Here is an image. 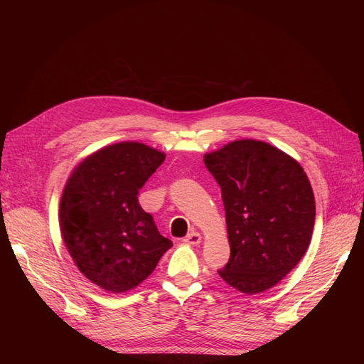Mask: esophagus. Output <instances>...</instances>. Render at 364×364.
Returning a JSON list of instances; mask_svg holds the SVG:
<instances>
[{"label":"esophagus","mask_w":364,"mask_h":364,"mask_svg":"<svg viewBox=\"0 0 364 364\" xmlns=\"http://www.w3.org/2000/svg\"><path fill=\"white\" fill-rule=\"evenodd\" d=\"M200 240H202L200 234L196 232V230H193V232H190L188 235H186V237L183 238V241H185L186 245H199Z\"/></svg>","instance_id":"34e87169"}]
</instances>
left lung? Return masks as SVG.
<instances>
[{"label": "left lung", "mask_w": 364, "mask_h": 364, "mask_svg": "<svg viewBox=\"0 0 364 364\" xmlns=\"http://www.w3.org/2000/svg\"><path fill=\"white\" fill-rule=\"evenodd\" d=\"M222 190L230 257L217 270L230 287L255 294L278 284L310 245L316 203L293 158L255 139H240L205 156Z\"/></svg>", "instance_id": "8db88e82"}]
</instances>
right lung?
Returning a JSON list of instances; mask_svg holds the SVG:
<instances>
[{
  "mask_svg": "<svg viewBox=\"0 0 364 364\" xmlns=\"http://www.w3.org/2000/svg\"><path fill=\"white\" fill-rule=\"evenodd\" d=\"M164 159L141 142H118L86 158L65 185L59 211L65 245L98 287L112 293L136 287L173 246L138 202Z\"/></svg>",
  "mask_w": 364,
  "mask_h": 364,
  "instance_id": "1",
  "label": "right lung"
}]
</instances>
